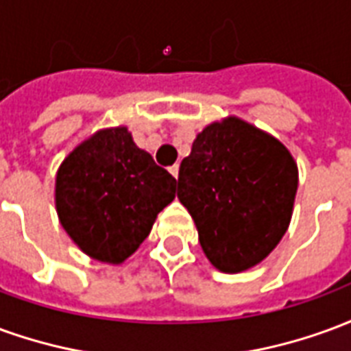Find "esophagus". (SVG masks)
<instances>
[{
	"label": "esophagus",
	"mask_w": 351,
	"mask_h": 351,
	"mask_svg": "<svg viewBox=\"0 0 351 351\" xmlns=\"http://www.w3.org/2000/svg\"><path fill=\"white\" fill-rule=\"evenodd\" d=\"M169 171H171V175L175 176V178H178V165H173V167H169Z\"/></svg>",
	"instance_id": "esophagus-1"
}]
</instances>
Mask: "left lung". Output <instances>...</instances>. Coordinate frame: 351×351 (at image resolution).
I'll use <instances>...</instances> for the list:
<instances>
[{
    "label": "left lung",
    "mask_w": 351,
    "mask_h": 351,
    "mask_svg": "<svg viewBox=\"0 0 351 351\" xmlns=\"http://www.w3.org/2000/svg\"><path fill=\"white\" fill-rule=\"evenodd\" d=\"M299 169L278 138L237 116L197 133L178 171V199L206 259L221 272L261 263L286 235Z\"/></svg>",
    "instance_id": "obj_1"
}]
</instances>
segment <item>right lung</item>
Masks as SVG:
<instances>
[{
    "label": "right lung",
    "mask_w": 351,
    "mask_h": 351,
    "mask_svg": "<svg viewBox=\"0 0 351 351\" xmlns=\"http://www.w3.org/2000/svg\"><path fill=\"white\" fill-rule=\"evenodd\" d=\"M176 180L138 148L125 125L95 131L56 173L58 220L80 250L120 265L175 199Z\"/></svg>",
    "instance_id": "add662e5"
}]
</instances>
